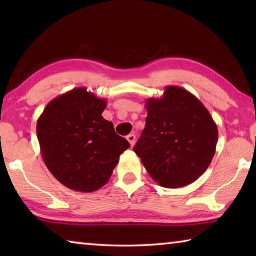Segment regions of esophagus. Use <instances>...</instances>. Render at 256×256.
I'll return each mask as SVG.
<instances>
[{
	"label": "esophagus",
	"mask_w": 256,
	"mask_h": 256,
	"mask_svg": "<svg viewBox=\"0 0 256 256\" xmlns=\"http://www.w3.org/2000/svg\"><path fill=\"white\" fill-rule=\"evenodd\" d=\"M126 140L130 142V144H131V146H134V144H136V136L134 134H128V136H126Z\"/></svg>",
	"instance_id": "esophagus-1"
}]
</instances>
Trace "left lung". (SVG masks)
Masks as SVG:
<instances>
[{
	"mask_svg": "<svg viewBox=\"0 0 256 256\" xmlns=\"http://www.w3.org/2000/svg\"><path fill=\"white\" fill-rule=\"evenodd\" d=\"M146 128L134 146L159 185L177 188L196 182L216 152L218 128L209 110L188 90L167 86L146 102Z\"/></svg>",
	"mask_w": 256,
	"mask_h": 256,
	"instance_id": "left-lung-1",
	"label": "left lung"
}]
</instances>
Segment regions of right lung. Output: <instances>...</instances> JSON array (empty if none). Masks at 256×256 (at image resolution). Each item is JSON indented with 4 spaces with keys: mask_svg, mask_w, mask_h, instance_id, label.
Listing matches in <instances>:
<instances>
[{
    "mask_svg": "<svg viewBox=\"0 0 256 256\" xmlns=\"http://www.w3.org/2000/svg\"><path fill=\"white\" fill-rule=\"evenodd\" d=\"M106 99L79 86L50 100L37 120L42 160L56 180L79 192L105 185L130 144L102 118Z\"/></svg>",
    "mask_w": 256,
    "mask_h": 256,
    "instance_id": "obj_1",
    "label": "right lung"
}]
</instances>
